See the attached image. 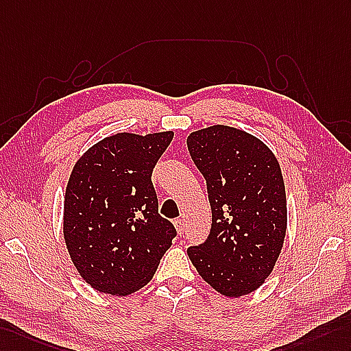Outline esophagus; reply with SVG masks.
I'll return each instance as SVG.
<instances>
[{"label":"esophagus","mask_w":351,"mask_h":351,"mask_svg":"<svg viewBox=\"0 0 351 351\" xmlns=\"http://www.w3.org/2000/svg\"><path fill=\"white\" fill-rule=\"evenodd\" d=\"M174 226L177 229V234L178 235H182L184 232V221H183V219H176L174 220Z\"/></svg>","instance_id":"esophagus-1"}]
</instances>
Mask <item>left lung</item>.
I'll return each mask as SVG.
<instances>
[{
  "label": "left lung",
  "instance_id": "obj_1",
  "mask_svg": "<svg viewBox=\"0 0 351 351\" xmlns=\"http://www.w3.org/2000/svg\"><path fill=\"white\" fill-rule=\"evenodd\" d=\"M207 182L211 230L187 254L204 281L228 298L249 295L269 277L283 249L287 204L274 153L254 135L215 125L187 136Z\"/></svg>",
  "mask_w": 351,
  "mask_h": 351
}]
</instances>
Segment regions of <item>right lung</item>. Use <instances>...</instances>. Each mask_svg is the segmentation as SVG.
Here are the masks:
<instances>
[{"label": "right lung", "instance_id": "add662e5", "mask_svg": "<svg viewBox=\"0 0 351 351\" xmlns=\"http://www.w3.org/2000/svg\"><path fill=\"white\" fill-rule=\"evenodd\" d=\"M173 131L117 132L75 162L65 189L64 240L82 278L126 296L146 286L177 235L158 213L152 171Z\"/></svg>", "mask_w": 351, "mask_h": 351}]
</instances>
